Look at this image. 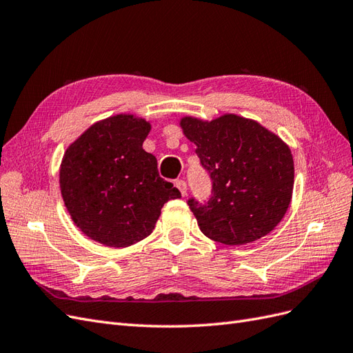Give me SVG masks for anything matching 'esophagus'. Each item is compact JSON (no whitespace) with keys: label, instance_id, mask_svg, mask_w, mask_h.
<instances>
[{"label":"esophagus","instance_id":"esophagus-1","mask_svg":"<svg viewBox=\"0 0 353 353\" xmlns=\"http://www.w3.org/2000/svg\"><path fill=\"white\" fill-rule=\"evenodd\" d=\"M175 187L181 191V194H183V196L187 194V184H185V181L176 179V181H175Z\"/></svg>","mask_w":353,"mask_h":353}]
</instances>
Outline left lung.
<instances>
[{
	"label": "left lung",
	"mask_w": 353,
	"mask_h": 353,
	"mask_svg": "<svg viewBox=\"0 0 353 353\" xmlns=\"http://www.w3.org/2000/svg\"><path fill=\"white\" fill-rule=\"evenodd\" d=\"M179 125L212 179L205 205L188 200L201 232L227 245L270 234L292 201L294 163L288 145L261 123L232 113L210 122L185 116Z\"/></svg>",
	"instance_id": "obj_1"
}]
</instances>
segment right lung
Returning a JSON list of instances; mask_svg holds the SVG:
<instances>
[{
	"label": "right lung",
	"instance_id": "1",
	"mask_svg": "<svg viewBox=\"0 0 353 353\" xmlns=\"http://www.w3.org/2000/svg\"><path fill=\"white\" fill-rule=\"evenodd\" d=\"M150 130L143 117L116 114L91 125L63 156V201L91 240L109 248L141 241L154 230L165 203L181 197L143 148Z\"/></svg>",
	"mask_w": 353,
	"mask_h": 353
}]
</instances>
